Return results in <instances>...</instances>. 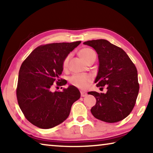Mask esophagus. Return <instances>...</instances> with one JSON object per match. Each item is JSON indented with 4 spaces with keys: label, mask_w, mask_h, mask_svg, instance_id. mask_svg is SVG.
Here are the masks:
<instances>
[{
    "label": "esophagus",
    "mask_w": 153,
    "mask_h": 153,
    "mask_svg": "<svg viewBox=\"0 0 153 153\" xmlns=\"http://www.w3.org/2000/svg\"><path fill=\"white\" fill-rule=\"evenodd\" d=\"M80 93H81V97H86V96H87V93L85 92L81 91V92H80Z\"/></svg>",
    "instance_id": "1"
}]
</instances>
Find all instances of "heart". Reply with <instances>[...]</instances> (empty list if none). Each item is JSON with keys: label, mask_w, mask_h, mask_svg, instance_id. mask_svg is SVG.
Returning a JSON list of instances; mask_svg holds the SVG:
<instances>
[{"label": "heart", "mask_w": 153, "mask_h": 153, "mask_svg": "<svg viewBox=\"0 0 153 153\" xmlns=\"http://www.w3.org/2000/svg\"><path fill=\"white\" fill-rule=\"evenodd\" d=\"M94 55H96L95 52L92 49L89 48H84L79 51V57L84 61H86L88 59H89L90 56ZM69 57H70V55H68L64 59L63 64H62V67H63V69H66L67 68ZM92 80V77L90 75L74 74V76H72L70 77L69 82H70L73 86L78 88L86 89L88 86V85L91 83Z\"/></svg>", "instance_id": "1"}]
</instances>
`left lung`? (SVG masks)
Segmentation results:
<instances>
[{
	"instance_id": "obj_1",
	"label": "left lung",
	"mask_w": 153,
	"mask_h": 153,
	"mask_svg": "<svg viewBox=\"0 0 153 153\" xmlns=\"http://www.w3.org/2000/svg\"><path fill=\"white\" fill-rule=\"evenodd\" d=\"M84 45L97 51L99 67L95 83L97 87L107 86V93L89 92L97 100L91 108L93 116L107 123L123 120L136 104L139 92L138 71L122 48L108 40H88Z\"/></svg>"
}]
</instances>
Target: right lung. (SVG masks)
<instances>
[{
    "label": "right lung",
    "instance_id": "1",
    "mask_svg": "<svg viewBox=\"0 0 153 153\" xmlns=\"http://www.w3.org/2000/svg\"><path fill=\"white\" fill-rule=\"evenodd\" d=\"M81 41L52 43L36 48L21 65L16 90L17 102L25 117L42 129L52 128L66 120L71 106L80 98L76 87L52 91L67 84L60 79L63 61Z\"/></svg>",
    "mask_w": 153,
    "mask_h": 153
}]
</instances>
